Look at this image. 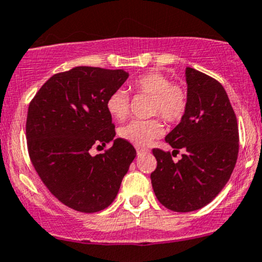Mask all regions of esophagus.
Segmentation results:
<instances>
[{"mask_svg":"<svg viewBox=\"0 0 262 262\" xmlns=\"http://www.w3.org/2000/svg\"><path fill=\"white\" fill-rule=\"evenodd\" d=\"M136 150H137V155L138 156L143 155V153H147V149L146 148H140V147H137Z\"/></svg>","mask_w":262,"mask_h":262,"instance_id":"34e87169","label":"esophagus"}]
</instances>
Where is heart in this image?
I'll return each mask as SVG.
<instances>
[{"mask_svg": "<svg viewBox=\"0 0 262 262\" xmlns=\"http://www.w3.org/2000/svg\"><path fill=\"white\" fill-rule=\"evenodd\" d=\"M131 89L138 94L149 95L150 115H161L167 122H177L183 118L187 107V92L180 84L171 83L161 72H148L131 82ZM130 99L126 92L118 89L106 99V110L113 119L124 120L128 114ZM163 134L158 119L134 120L122 126L119 136L137 147L147 146Z\"/></svg>", "mask_w": 262, "mask_h": 262, "instance_id": "b5f03b06", "label": "heart"}]
</instances>
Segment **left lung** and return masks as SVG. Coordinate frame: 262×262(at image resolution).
<instances>
[{"label": "left lung", "mask_w": 262, "mask_h": 262, "mask_svg": "<svg viewBox=\"0 0 262 262\" xmlns=\"http://www.w3.org/2000/svg\"><path fill=\"white\" fill-rule=\"evenodd\" d=\"M187 107L181 121L165 136L177 153L155 148L153 191L161 204L175 212L205 207L228 183L239 152L236 116L220 82L186 67Z\"/></svg>", "instance_id": "8db88e82"}]
</instances>
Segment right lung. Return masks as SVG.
<instances>
[{"mask_svg": "<svg viewBox=\"0 0 262 262\" xmlns=\"http://www.w3.org/2000/svg\"><path fill=\"white\" fill-rule=\"evenodd\" d=\"M124 70L78 66L49 78L28 107L27 146L49 191L73 210L93 213L112 205L136 157L115 137L106 99L124 84ZM114 140L104 154L89 149Z\"/></svg>", "mask_w": 262, "mask_h": 262, "instance_id": "right-lung-1", "label": "right lung"}]
</instances>
